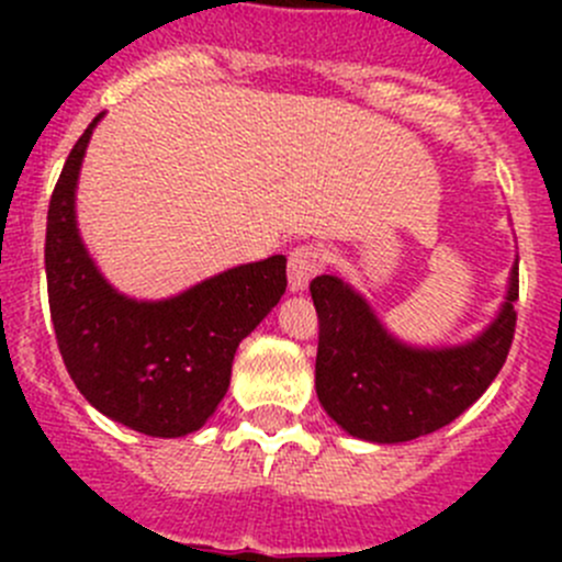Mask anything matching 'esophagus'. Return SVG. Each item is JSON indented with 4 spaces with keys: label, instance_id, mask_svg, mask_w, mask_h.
<instances>
[{
    "label": "esophagus",
    "instance_id": "34e87169",
    "mask_svg": "<svg viewBox=\"0 0 562 562\" xmlns=\"http://www.w3.org/2000/svg\"><path fill=\"white\" fill-rule=\"evenodd\" d=\"M326 269V252L317 245H299L288 258V280L291 291H304L315 274Z\"/></svg>",
    "mask_w": 562,
    "mask_h": 562
}]
</instances>
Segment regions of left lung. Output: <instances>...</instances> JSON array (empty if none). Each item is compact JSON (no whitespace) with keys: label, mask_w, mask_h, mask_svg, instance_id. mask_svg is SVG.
Instances as JSON below:
<instances>
[{"label":"left lung","mask_w":562,"mask_h":562,"mask_svg":"<svg viewBox=\"0 0 562 562\" xmlns=\"http://www.w3.org/2000/svg\"><path fill=\"white\" fill-rule=\"evenodd\" d=\"M317 310L315 389L323 411L353 438L405 443L451 424L495 381L517 331L519 266L506 307L475 342L446 350L391 339L359 293L321 274L310 282Z\"/></svg>","instance_id":"left-lung-1"}]
</instances>
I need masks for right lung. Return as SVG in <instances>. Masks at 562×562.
I'll return each instance as SVG.
<instances>
[{"label": "right lung", "mask_w": 562, "mask_h": 562, "mask_svg": "<svg viewBox=\"0 0 562 562\" xmlns=\"http://www.w3.org/2000/svg\"><path fill=\"white\" fill-rule=\"evenodd\" d=\"M98 119L67 155L48 203L45 280L56 345L100 413L151 438H181L217 411L236 348L285 293V258L236 266L168 302L119 296L78 239L72 212Z\"/></svg>", "instance_id": "right-lung-1"}]
</instances>
